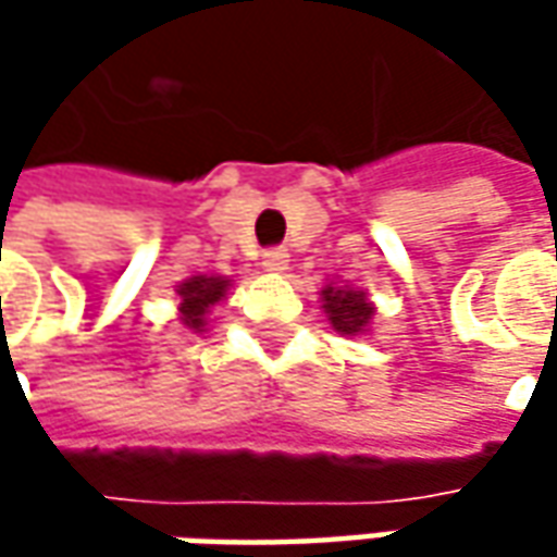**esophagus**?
Masks as SVG:
<instances>
[{"mask_svg":"<svg viewBox=\"0 0 557 557\" xmlns=\"http://www.w3.org/2000/svg\"><path fill=\"white\" fill-rule=\"evenodd\" d=\"M263 269L267 272H285L288 269V250L285 247H269V250H263Z\"/></svg>","mask_w":557,"mask_h":557,"instance_id":"34e87169","label":"esophagus"}]
</instances>
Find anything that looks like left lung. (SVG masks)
<instances>
[{
  "mask_svg": "<svg viewBox=\"0 0 557 557\" xmlns=\"http://www.w3.org/2000/svg\"><path fill=\"white\" fill-rule=\"evenodd\" d=\"M322 300H325L322 307L329 312V322L334 325V332L341 334H359L374 315L366 294L347 288V285H341V288L337 285H325L322 288Z\"/></svg>",
  "mask_w": 557,
  "mask_h": 557,
  "instance_id": "1",
  "label": "left lung"
}]
</instances>
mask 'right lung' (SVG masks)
Segmentation results:
<instances>
[{
  "mask_svg": "<svg viewBox=\"0 0 557 557\" xmlns=\"http://www.w3.org/2000/svg\"><path fill=\"white\" fill-rule=\"evenodd\" d=\"M228 282L225 278H207V275H195L180 285V312H183V325L203 332V315L213 304H220L225 297Z\"/></svg>",
  "mask_w": 557,
  "mask_h": 557,
  "instance_id": "right-lung-1",
  "label": "right lung"
}]
</instances>
